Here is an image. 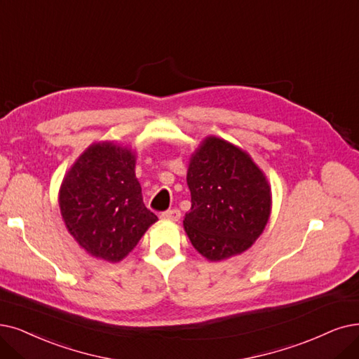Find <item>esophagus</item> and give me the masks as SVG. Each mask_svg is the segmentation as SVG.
Segmentation results:
<instances>
[{
	"mask_svg": "<svg viewBox=\"0 0 359 359\" xmlns=\"http://www.w3.org/2000/svg\"><path fill=\"white\" fill-rule=\"evenodd\" d=\"M161 218L165 221H178L181 218V212L178 209H169L161 215Z\"/></svg>",
	"mask_w": 359,
	"mask_h": 359,
	"instance_id": "1",
	"label": "esophagus"
}]
</instances>
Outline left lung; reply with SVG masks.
I'll list each match as a JSON object with an SVG mask.
<instances>
[{
  "label": "left lung",
  "mask_w": 359,
  "mask_h": 359,
  "mask_svg": "<svg viewBox=\"0 0 359 359\" xmlns=\"http://www.w3.org/2000/svg\"><path fill=\"white\" fill-rule=\"evenodd\" d=\"M187 184L191 209L185 213L184 228L208 261L245 252L262 234L271 212V189L246 151L208 137L191 156Z\"/></svg>",
  "instance_id": "left-lung-1"
}]
</instances>
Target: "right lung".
Masks as SVG:
<instances>
[{
	"mask_svg": "<svg viewBox=\"0 0 359 359\" xmlns=\"http://www.w3.org/2000/svg\"><path fill=\"white\" fill-rule=\"evenodd\" d=\"M59 205L67 231L91 256L119 262L157 221L142 202L135 154L111 141L94 142L69 169Z\"/></svg>",
	"mask_w": 359,
	"mask_h": 359,
	"instance_id": "add662e5",
	"label": "right lung"
}]
</instances>
